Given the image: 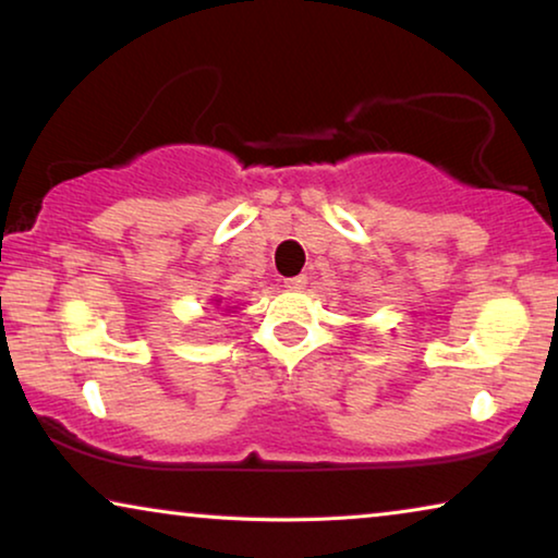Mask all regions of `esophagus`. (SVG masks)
Listing matches in <instances>:
<instances>
[{
  "instance_id": "34e87169",
  "label": "esophagus",
  "mask_w": 558,
  "mask_h": 558,
  "mask_svg": "<svg viewBox=\"0 0 558 558\" xmlns=\"http://www.w3.org/2000/svg\"><path fill=\"white\" fill-rule=\"evenodd\" d=\"M284 287L287 289H304V287H307V277H304V274H300V277L284 279Z\"/></svg>"
}]
</instances>
